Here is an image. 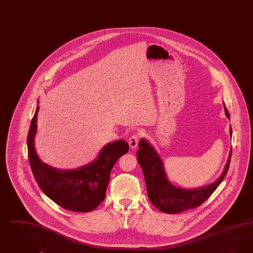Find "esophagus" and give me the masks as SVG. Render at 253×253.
I'll return each mask as SVG.
<instances>
[{
	"label": "esophagus",
	"instance_id": "obj_1",
	"mask_svg": "<svg viewBox=\"0 0 253 253\" xmlns=\"http://www.w3.org/2000/svg\"><path fill=\"white\" fill-rule=\"evenodd\" d=\"M138 140H139V135L138 134H136V133L132 134L128 139V144L130 146V148L135 149L138 145Z\"/></svg>",
	"mask_w": 253,
	"mask_h": 253
}]
</instances>
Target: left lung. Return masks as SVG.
<instances>
[{"label": "left lung", "instance_id": "left-lung-1", "mask_svg": "<svg viewBox=\"0 0 253 253\" xmlns=\"http://www.w3.org/2000/svg\"><path fill=\"white\" fill-rule=\"evenodd\" d=\"M223 104L226 117L229 120V111L225 103ZM229 134L231 137V128H229ZM138 147L136 158L143 170L148 197L152 204L160 211L169 214L191 210L205 202L225 178L231 157L230 149L224 170L213 183L197 189H183L169 182L164 168V163L153 145L144 138H141Z\"/></svg>", "mask_w": 253, "mask_h": 253}]
</instances>
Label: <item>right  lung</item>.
<instances>
[{
  "label": "right lung",
  "mask_w": 253,
  "mask_h": 253,
  "mask_svg": "<svg viewBox=\"0 0 253 253\" xmlns=\"http://www.w3.org/2000/svg\"><path fill=\"white\" fill-rule=\"evenodd\" d=\"M39 108L37 105L30 124L27 149L29 163L40 189L65 210L76 212L95 210L104 200L110 172L118 159L128 152V143L121 139L105 145L96 159L83 167L73 169L54 168L42 161L35 149Z\"/></svg>",
  "instance_id": "obj_1"
}]
</instances>
